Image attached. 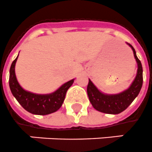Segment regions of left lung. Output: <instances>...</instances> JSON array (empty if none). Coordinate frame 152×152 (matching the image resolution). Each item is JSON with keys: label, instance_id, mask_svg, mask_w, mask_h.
<instances>
[{"label": "left lung", "instance_id": "left-lung-1", "mask_svg": "<svg viewBox=\"0 0 152 152\" xmlns=\"http://www.w3.org/2000/svg\"><path fill=\"white\" fill-rule=\"evenodd\" d=\"M128 45L133 52L134 58L137 64V71L133 82L127 89L117 94H107L99 90L92 81L88 79L87 86L88 99L93 107L98 111L111 115H117L122 112L132 104L141 89L143 85V68L141 63L137 56L136 51L133 46L129 44Z\"/></svg>", "mask_w": 152, "mask_h": 152}]
</instances>
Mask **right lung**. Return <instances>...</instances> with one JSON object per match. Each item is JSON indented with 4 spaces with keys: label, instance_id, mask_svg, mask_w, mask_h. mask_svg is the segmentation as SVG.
<instances>
[{
    "label": "right lung",
    "instance_id": "obj_1",
    "mask_svg": "<svg viewBox=\"0 0 152 152\" xmlns=\"http://www.w3.org/2000/svg\"><path fill=\"white\" fill-rule=\"evenodd\" d=\"M18 56L12 62L9 70V87L12 95L19 104L31 114L46 115L56 112L61 107L66 91L72 86L75 79L64 83L55 92L48 94H37L25 90L17 81L15 72Z\"/></svg>",
    "mask_w": 152,
    "mask_h": 152
}]
</instances>
